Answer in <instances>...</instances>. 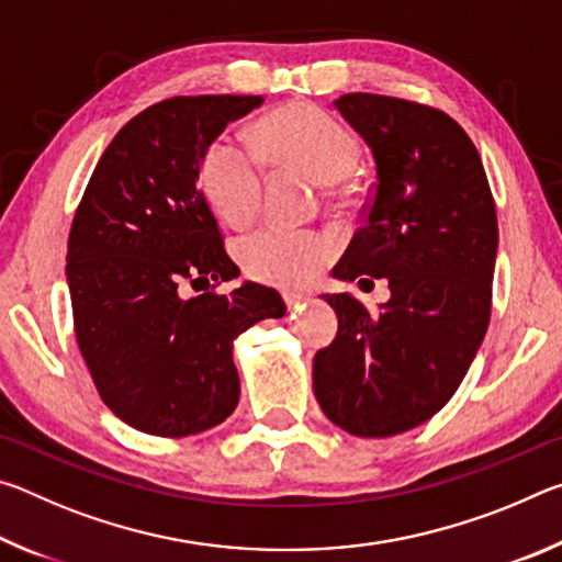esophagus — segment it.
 I'll use <instances>...</instances> for the list:
<instances>
[{
	"label": "esophagus",
	"mask_w": 562,
	"mask_h": 562,
	"mask_svg": "<svg viewBox=\"0 0 562 562\" xmlns=\"http://www.w3.org/2000/svg\"><path fill=\"white\" fill-rule=\"evenodd\" d=\"M282 300H284V304H288V307L290 310H297L300 307V304L304 302V300H307V294H302V292H282Z\"/></svg>",
	"instance_id": "obj_1"
}]
</instances>
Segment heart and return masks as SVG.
<instances>
[{
	"mask_svg": "<svg viewBox=\"0 0 562 562\" xmlns=\"http://www.w3.org/2000/svg\"><path fill=\"white\" fill-rule=\"evenodd\" d=\"M252 144L268 164L300 170L325 186L345 180L359 164L357 138L327 111L304 101L265 113L252 128ZM201 183L207 203L225 223L247 225L258 213L262 168L233 140L217 138L205 148ZM235 250L252 280L300 288L325 265L331 245L319 233L262 227L245 235Z\"/></svg>",
	"mask_w": 562,
	"mask_h": 562,
	"instance_id": "b5f03b06",
	"label": "heart"
}]
</instances>
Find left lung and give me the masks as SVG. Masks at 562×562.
I'll use <instances>...</instances> for the list:
<instances>
[{"label": "left lung", "instance_id": "left-lung-1", "mask_svg": "<svg viewBox=\"0 0 562 562\" xmlns=\"http://www.w3.org/2000/svg\"><path fill=\"white\" fill-rule=\"evenodd\" d=\"M335 109L372 150L376 186L331 274L384 278L392 297L369 312L349 292L322 294L339 329L312 384L339 429L384 439L429 422L469 372L491 319L496 205L473 140L443 111L376 93Z\"/></svg>", "mask_w": 562, "mask_h": 562}]
</instances>
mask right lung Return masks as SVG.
Wrapping results in <instances>:
<instances>
[{
	"label": "right lung",
	"instance_id": "right-lung-1",
	"mask_svg": "<svg viewBox=\"0 0 562 562\" xmlns=\"http://www.w3.org/2000/svg\"><path fill=\"white\" fill-rule=\"evenodd\" d=\"M262 101L176 97L140 111L103 150L74 215L76 341L103 404L144 434L178 439L223 424L240 398L237 335L288 310L258 282L180 294L186 282L240 274L198 180L205 148Z\"/></svg>",
	"mask_w": 562,
	"mask_h": 562
}]
</instances>
